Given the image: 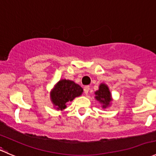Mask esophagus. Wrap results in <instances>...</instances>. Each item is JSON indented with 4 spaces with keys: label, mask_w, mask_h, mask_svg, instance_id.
Wrapping results in <instances>:
<instances>
[{
    "label": "esophagus",
    "mask_w": 156,
    "mask_h": 156,
    "mask_svg": "<svg viewBox=\"0 0 156 156\" xmlns=\"http://www.w3.org/2000/svg\"><path fill=\"white\" fill-rule=\"evenodd\" d=\"M89 86H86L84 87V93L86 95H87L89 93Z\"/></svg>",
    "instance_id": "obj_1"
}]
</instances>
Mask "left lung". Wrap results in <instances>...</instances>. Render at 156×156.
Here are the masks:
<instances>
[{"label": "left lung", "instance_id": "left-lung-1", "mask_svg": "<svg viewBox=\"0 0 156 156\" xmlns=\"http://www.w3.org/2000/svg\"><path fill=\"white\" fill-rule=\"evenodd\" d=\"M95 99L102 104L103 108H106L110 105L112 101V94H111L109 88L105 83H101L98 87V90L95 92Z\"/></svg>", "mask_w": 156, "mask_h": 156}]
</instances>
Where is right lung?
<instances>
[{"label":"right lung","mask_w":156,"mask_h":156,"mask_svg":"<svg viewBox=\"0 0 156 156\" xmlns=\"http://www.w3.org/2000/svg\"><path fill=\"white\" fill-rule=\"evenodd\" d=\"M83 89L80 85L68 80H61L51 92L52 103L58 110L65 109L66 104L82 95Z\"/></svg>","instance_id":"right-lung-1"}]
</instances>
